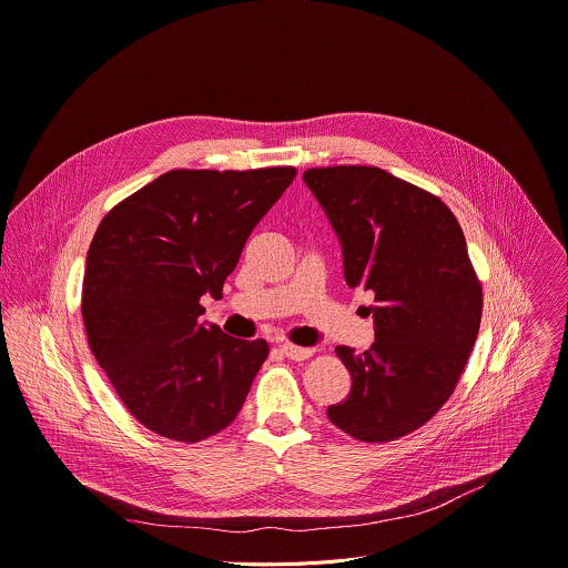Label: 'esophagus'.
Wrapping results in <instances>:
<instances>
[{
  "label": "esophagus",
  "mask_w": 568,
  "mask_h": 568,
  "mask_svg": "<svg viewBox=\"0 0 568 568\" xmlns=\"http://www.w3.org/2000/svg\"><path fill=\"white\" fill-rule=\"evenodd\" d=\"M281 351L290 357V359H305V357H311L313 355V351L311 348H305V346H294V344H281Z\"/></svg>",
  "instance_id": "1"
}]
</instances>
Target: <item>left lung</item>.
<instances>
[{"mask_svg":"<svg viewBox=\"0 0 568 568\" xmlns=\"http://www.w3.org/2000/svg\"><path fill=\"white\" fill-rule=\"evenodd\" d=\"M342 246L344 281L374 294L376 339L337 346L353 383L328 419L363 442L424 426L453 394L476 344L483 287L446 205L378 168L303 172Z\"/></svg>","mask_w":568,"mask_h":568,"instance_id":"left-lung-1","label":"left lung"}]
</instances>
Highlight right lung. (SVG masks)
<instances>
[{"instance_id":"obj_1","label":"right lung","mask_w":568,"mask_h":568,"mask_svg":"<svg viewBox=\"0 0 568 568\" xmlns=\"http://www.w3.org/2000/svg\"><path fill=\"white\" fill-rule=\"evenodd\" d=\"M294 168L174 170L101 220L85 257L90 348L131 415L176 442L224 430L263 367L265 339L201 322Z\"/></svg>"}]
</instances>
